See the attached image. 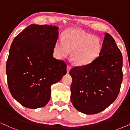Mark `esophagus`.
I'll use <instances>...</instances> for the list:
<instances>
[{
    "mask_svg": "<svg viewBox=\"0 0 130 130\" xmlns=\"http://www.w3.org/2000/svg\"><path fill=\"white\" fill-rule=\"evenodd\" d=\"M70 69H71V66L70 65H68V66H67V72H68V73L69 72Z\"/></svg>",
    "mask_w": 130,
    "mask_h": 130,
    "instance_id": "esophagus-1",
    "label": "esophagus"
}]
</instances>
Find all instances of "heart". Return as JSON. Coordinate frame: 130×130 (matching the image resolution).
Wrapping results in <instances>:
<instances>
[{
	"instance_id": "obj_1",
	"label": "heart",
	"mask_w": 130,
	"mask_h": 130,
	"mask_svg": "<svg viewBox=\"0 0 130 130\" xmlns=\"http://www.w3.org/2000/svg\"><path fill=\"white\" fill-rule=\"evenodd\" d=\"M101 41L93 35L78 29H69L64 38L56 43L55 50L59 57L65 58L71 54L72 61L78 66L89 64L99 55Z\"/></svg>"
}]
</instances>
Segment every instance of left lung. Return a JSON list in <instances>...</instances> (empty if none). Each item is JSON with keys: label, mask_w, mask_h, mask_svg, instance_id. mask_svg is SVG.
I'll list each match as a JSON object with an SVG mask.
<instances>
[{"label": "left lung", "mask_w": 130, "mask_h": 130, "mask_svg": "<svg viewBox=\"0 0 130 130\" xmlns=\"http://www.w3.org/2000/svg\"><path fill=\"white\" fill-rule=\"evenodd\" d=\"M99 55L89 64L75 66L69 72L71 102L86 115L96 114L113 103L122 82V55L109 34H105Z\"/></svg>", "instance_id": "obj_1"}]
</instances>
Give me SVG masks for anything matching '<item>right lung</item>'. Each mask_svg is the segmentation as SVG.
I'll list each match as a JSON object with an SVG mask.
<instances>
[{
  "label": "right lung",
  "instance_id": "right-lung-1",
  "mask_svg": "<svg viewBox=\"0 0 130 130\" xmlns=\"http://www.w3.org/2000/svg\"><path fill=\"white\" fill-rule=\"evenodd\" d=\"M58 28L32 24L14 38L6 61L12 97L29 108L43 107L51 98V86L66 74L67 64L53 57Z\"/></svg>",
  "mask_w": 130,
  "mask_h": 130
}]
</instances>
